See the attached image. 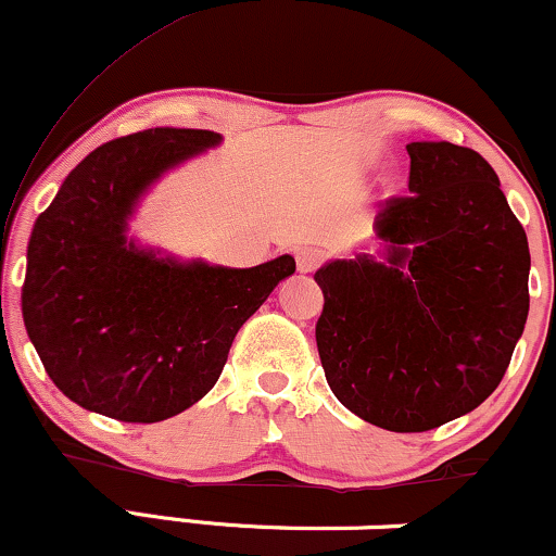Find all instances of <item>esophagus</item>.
I'll use <instances>...</instances> for the list:
<instances>
[{"label": "esophagus", "instance_id": "esophagus-1", "mask_svg": "<svg viewBox=\"0 0 556 556\" xmlns=\"http://www.w3.org/2000/svg\"><path fill=\"white\" fill-rule=\"evenodd\" d=\"M295 258H298V271L308 274V271H314L318 264H321L324 253L318 251V248H298Z\"/></svg>", "mask_w": 556, "mask_h": 556}]
</instances>
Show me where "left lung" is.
<instances>
[{"label":"left lung","instance_id":"1","mask_svg":"<svg viewBox=\"0 0 556 556\" xmlns=\"http://www.w3.org/2000/svg\"><path fill=\"white\" fill-rule=\"evenodd\" d=\"M410 195L374 219L376 253L314 274L316 344L334 397L387 431H429L500 387L528 318L526 229L473 149L407 143Z\"/></svg>","mask_w":556,"mask_h":556}]
</instances>
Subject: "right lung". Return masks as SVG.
<instances>
[{
	"mask_svg": "<svg viewBox=\"0 0 556 556\" xmlns=\"http://www.w3.org/2000/svg\"><path fill=\"white\" fill-rule=\"evenodd\" d=\"M222 136L151 127L91 151L36 219L23 321L65 397L125 424H156L216 384L235 334L295 271L290 253L251 269L140 245L130 219L172 169Z\"/></svg>",
	"mask_w": 556,
	"mask_h": 556,
	"instance_id": "1",
	"label": "right lung"
}]
</instances>
